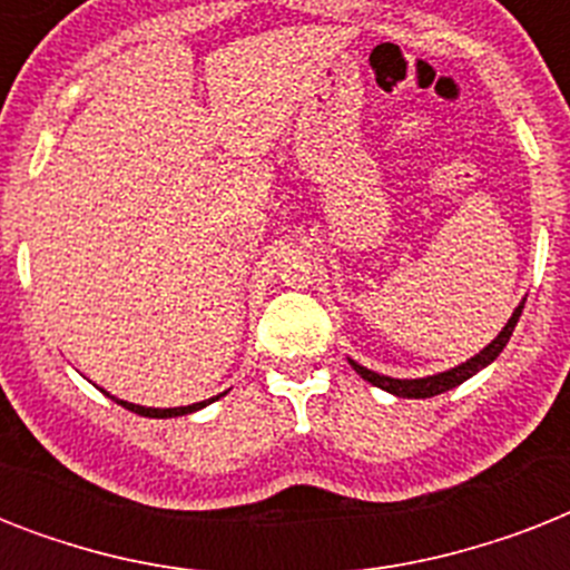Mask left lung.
Returning <instances> with one entry per match:
<instances>
[{
    "label": "left lung",
    "mask_w": 570,
    "mask_h": 570,
    "mask_svg": "<svg viewBox=\"0 0 570 570\" xmlns=\"http://www.w3.org/2000/svg\"><path fill=\"white\" fill-rule=\"evenodd\" d=\"M521 311H523V302L514 307L512 320L505 322V328L500 331V334H497V337L491 340V343H488L482 352H479V355H473L470 361H464V364L452 366V370H446V373L425 375V379H390V375L373 373V370H366V366L355 364V361H348V364L355 366V373L361 375V379L370 381V384H375V387L387 390V393H393V396H399V399L438 396V393H446V390L464 384L470 375H476L479 370H485L488 364H494L497 355L503 352L505 343H509V337H512L514 325H518V320H521Z\"/></svg>",
    "instance_id": "left-lung-1"
}]
</instances>
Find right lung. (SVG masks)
Segmentation results:
<instances>
[{
    "label": "right lung",
    "instance_id": "1",
    "mask_svg": "<svg viewBox=\"0 0 570 570\" xmlns=\"http://www.w3.org/2000/svg\"><path fill=\"white\" fill-rule=\"evenodd\" d=\"M218 396H224V393H218ZM218 396L206 399V402H195V405H183V407H145V405H132V402H124V399H115V402H120L124 407H129L132 414H141V416H156V420H165V416H183V414H191V411H200V407H206L209 402H215Z\"/></svg>",
    "mask_w": 570,
    "mask_h": 570
}]
</instances>
